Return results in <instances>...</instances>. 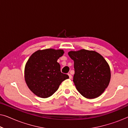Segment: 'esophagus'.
Instances as JSON below:
<instances>
[{
	"mask_svg": "<svg viewBox=\"0 0 128 128\" xmlns=\"http://www.w3.org/2000/svg\"><path fill=\"white\" fill-rule=\"evenodd\" d=\"M68 75H69V78L70 79H71L72 78V75L70 74V73H69V74H68Z\"/></svg>",
	"mask_w": 128,
	"mask_h": 128,
	"instance_id": "obj_1",
	"label": "esophagus"
}]
</instances>
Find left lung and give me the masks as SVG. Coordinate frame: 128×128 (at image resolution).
Instances as JSON below:
<instances>
[{
	"label": "left lung",
	"instance_id": "left-lung-1",
	"mask_svg": "<svg viewBox=\"0 0 128 128\" xmlns=\"http://www.w3.org/2000/svg\"><path fill=\"white\" fill-rule=\"evenodd\" d=\"M68 55L74 61L73 82L83 97L96 98L101 96L111 79L110 66L102 55L94 50H71Z\"/></svg>",
	"mask_w": 128,
	"mask_h": 128
}]
</instances>
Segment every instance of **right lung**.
<instances>
[{"mask_svg":"<svg viewBox=\"0 0 128 128\" xmlns=\"http://www.w3.org/2000/svg\"><path fill=\"white\" fill-rule=\"evenodd\" d=\"M64 54L63 50L49 48L38 50L27 60L24 78L30 90L38 97L48 98L55 93L61 83L69 78L60 72L58 59Z\"/></svg>","mask_w":128,"mask_h":128,"instance_id":"1","label":"right lung"}]
</instances>
